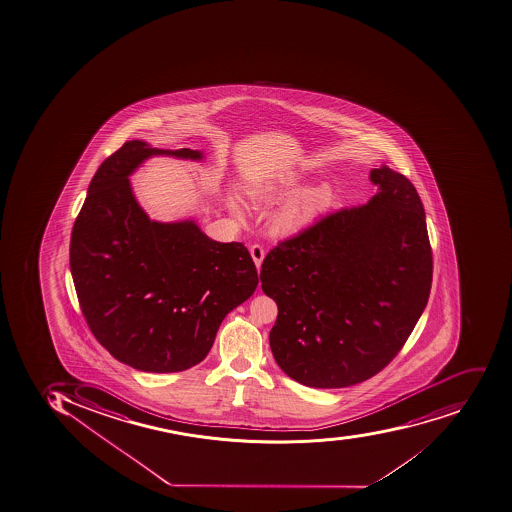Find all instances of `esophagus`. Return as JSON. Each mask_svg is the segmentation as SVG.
I'll return each instance as SVG.
<instances>
[{
	"label": "esophagus",
	"instance_id": "obj_1",
	"mask_svg": "<svg viewBox=\"0 0 512 512\" xmlns=\"http://www.w3.org/2000/svg\"><path fill=\"white\" fill-rule=\"evenodd\" d=\"M250 255H252V260H254L255 266L260 268L262 266L263 258H265V250H263L262 246H258V244H254V246H250Z\"/></svg>",
	"mask_w": 512,
	"mask_h": 512
}]
</instances>
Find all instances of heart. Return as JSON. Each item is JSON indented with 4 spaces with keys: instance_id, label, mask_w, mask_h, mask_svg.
I'll return each instance as SVG.
<instances>
[{
    "instance_id": "heart-1",
    "label": "heart",
    "mask_w": 512,
    "mask_h": 512,
    "mask_svg": "<svg viewBox=\"0 0 512 512\" xmlns=\"http://www.w3.org/2000/svg\"><path fill=\"white\" fill-rule=\"evenodd\" d=\"M308 177L302 171H290L282 174L273 182L262 183L250 190V196L255 203L284 204L278 214L273 218V231L278 236H292L305 230L306 226L316 220L325 210L332 207L335 201V188L330 183L322 182L316 187L306 188ZM233 209L239 214V207L234 204Z\"/></svg>"
}]
</instances>
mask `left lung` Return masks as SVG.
<instances>
[{
    "instance_id": "8db88e82",
    "label": "left lung",
    "mask_w": 512,
    "mask_h": 512,
    "mask_svg": "<svg viewBox=\"0 0 512 512\" xmlns=\"http://www.w3.org/2000/svg\"><path fill=\"white\" fill-rule=\"evenodd\" d=\"M378 193L325 215L263 260L260 281L278 305L270 346L309 388L369 380L401 351L428 303L432 252L423 203L407 177L370 171Z\"/></svg>"
}]
</instances>
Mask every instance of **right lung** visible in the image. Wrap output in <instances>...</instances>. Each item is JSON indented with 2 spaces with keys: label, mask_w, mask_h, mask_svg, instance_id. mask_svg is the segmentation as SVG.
Segmentation results:
<instances>
[{
  "label": "right lung",
  "mask_w": 512,
  "mask_h": 512,
  "mask_svg": "<svg viewBox=\"0 0 512 512\" xmlns=\"http://www.w3.org/2000/svg\"><path fill=\"white\" fill-rule=\"evenodd\" d=\"M161 155L204 158L190 148L124 143L92 177L70 241V270L89 329L119 362L151 373L203 361L226 314L258 284L241 242L214 241L195 220L155 222L139 206L129 177Z\"/></svg>",
  "instance_id": "right-lung-1"
}]
</instances>
